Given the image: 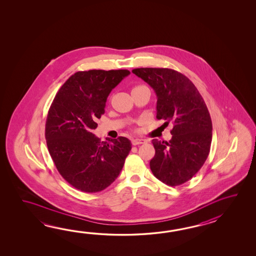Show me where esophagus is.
<instances>
[{"mask_svg":"<svg viewBox=\"0 0 256 256\" xmlns=\"http://www.w3.org/2000/svg\"><path fill=\"white\" fill-rule=\"evenodd\" d=\"M146 140H144V139H134V140L132 141V144L134 146H138V144H146Z\"/></svg>","mask_w":256,"mask_h":256,"instance_id":"1","label":"esophagus"}]
</instances>
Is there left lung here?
Instances as JSON below:
<instances>
[{
    "label": "left lung",
    "mask_w": 256,
    "mask_h": 256,
    "mask_svg": "<svg viewBox=\"0 0 256 256\" xmlns=\"http://www.w3.org/2000/svg\"><path fill=\"white\" fill-rule=\"evenodd\" d=\"M132 72L156 94L158 120L173 126L170 141L152 140L156 154L150 168L164 184L181 185L202 168L210 152L212 122L206 104L195 85L178 71L141 68Z\"/></svg>",
    "instance_id": "obj_1"
}]
</instances>
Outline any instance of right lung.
I'll return each instance as SVG.
<instances>
[{
	"label": "right lung",
	"mask_w": 256,
	"mask_h": 256,
	"mask_svg": "<svg viewBox=\"0 0 256 256\" xmlns=\"http://www.w3.org/2000/svg\"><path fill=\"white\" fill-rule=\"evenodd\" d=\"M129 74L127 70L76 72L49 108L44 132L49 154L62 178L82 192L108 188L132 149L126 137L102 142L92 134L110 93Z\"/></svg>",
	"instance_id": "right-lung-1"
}]
</instances>
